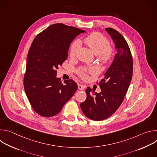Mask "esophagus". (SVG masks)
<instances>
[{"label":"esophagus","mask_w":157,"mask_h":157,"mask_svg":"<svg viewBox=\"0 0 157 157\" xmlns=\"http://www.w3.org/2000/svg\"><path fill=\"white\" fill-rule=\"evenodd\" d=\"M78 89H79V90H82V91L84 90V89H85V86L84 85L80 84H79L78 85Z\"/></svg>","instance_id":"34e87169"}]
</instances>
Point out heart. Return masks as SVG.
I'll return each instance as SVG.
<instances>
[{"mask_svg": "<svg viewBox=\"0 0 157 157\" xmlns=\"http://www.w3.org/2000/svg\"><path fill=\"white\" fill-rule=\"evenodd\" d=\"M84 42L90 49L95 53L98 54L99 61L104 64H107L110 62L114 55V49L109 44L108 39L102 34L94 32L89 34L84 38ZM80 47V41L75 40L73 42L70 48V56L74 57ZM89 71L96 72L94 68H81L78 73L82 78L87 77V74Z\"/></svg>", "mask_w": 157, "mask_h": 157, "instance_id": "1", "label": "heart"}]
</instances>
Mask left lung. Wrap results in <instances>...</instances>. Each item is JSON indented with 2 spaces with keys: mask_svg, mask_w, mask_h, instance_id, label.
Instances as JSON below:
<instances>
[{
  "mask_svg": "<svg viewBox=\"0 0 157 157\" xmlns=\"http://www.w3.org/2000/svg\"><path fill=\"white\" fill-rule=\"evenodd\" d=\"M105 30L113 39L117 48L114 60L105 72L104 78L97 84L101 92L94 93L87 87L84 102L80 104L83 114L93 121L109 118L120 107L128 91L133 73V59L128 44L124 36L113 28Z\"/></svg>",
  "mask_w": 157,
  "mask_h": 157,
  "instance_id": "8db88e82",
  "label": "left lung"
}]
</instances>
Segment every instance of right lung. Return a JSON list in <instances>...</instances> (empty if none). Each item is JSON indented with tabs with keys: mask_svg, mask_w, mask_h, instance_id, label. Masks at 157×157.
Segmentation results:
<instances>
[{
	"mask_svg": "<svg viewBox=\"0 0 157 157\" xmlns=\"http://www.w3.org/2000/svg\"><path fill=\"white\" fill-rule=\"evenodd\" d=\"M85 31L55 24L38 33L29 49L24 76V89L36 113L43 117L58 114L78 89L71 79L57 78L58 67L68 58L71 41Z\"/></svg>",
	"mask_w": 157,
	"mask_h": 157,
	"instance_id": "1",
	"label": "right lung"
}]
</instances>
